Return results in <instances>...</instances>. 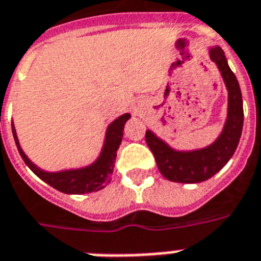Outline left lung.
I'll use <instances>...</instances> for the list:
<instances>
[{
	"mask_svg": "<svg viewBox=\"0 0 261 261\" xmlns=\"http://www.w3.org/2000/svg\"><path fill=\"white\" fill-rule=\"evenodd\" d=\"M210 57L218 67L228 91L227 119L215 142L196 150H176L153 131L146 130L145 139L156 159L159 171L166 179L178 184H198L222 170L236 152L244 126V107L238 81L227 64L224 51L211 47Z\"/></svg>",
	"mask_w": 261,
	"mask_h": 261,
	"instance_id": "8db88e82",
	"label": "left lung"
}]
</instances>
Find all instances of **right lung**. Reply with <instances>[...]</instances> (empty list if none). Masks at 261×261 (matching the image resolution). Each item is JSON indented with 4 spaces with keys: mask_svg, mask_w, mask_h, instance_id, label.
I'll return each mask as SVG.
<instances>
[{
    "mask_svg": "<svg viewBox=\"0 0 261 261\" xmlns=\"http://www.w3.org/2000/svg\"><path fill=\"white\" fill-rule=\"evenodd\" d=\"M130 117V113H124L109 124L105 133L104 146L94 163L82 168L57 171V172L43 171L35 166L29 157L25 156V153L20 146L13 124H12V133H13V138H15L20 156L38 178H41L43 182L50 185L51 188L65 194H85V193L98 192L101 189H104L107 184H109V180L112 178L115 162H116V152L119 145L122 144L124 124Z\"/></svg>",
    "mask_w": 261,
    "mask_h": 261,
    "instance_id": "1",
    "label": "right lung"
}]
</instances>
